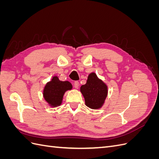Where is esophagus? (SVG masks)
I'll use <instances>...</instances> for the list:
<instances>
[{
    "mask_svg": "<svg viewBox=\"0 0 159 159\" xmlns=\"http://www.w3.org/2000/svg\"><path fill=\"white\" fill-rule=\"evenodd\" d=\"M74 88H75V89H78V88H79V85H80V84H79V82L78 81H75V82L74 83Z\"/></svg>",
    "mask_w": 159,
    "mask_h": 159,
    "instance_id": "34e87169",
    "label": "esophagus"
}]
</instances>
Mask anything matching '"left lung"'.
Returning <instances> with one entry per match:
<instances>
[{
	"instance_id": "8db88e82",
	"label": "left lung",
	"mask_w": 159,
	"mask_h": 159,
	"mask_svg": "<svg viewBox=\"0 0 159 159\" xmlns=\"http://www.w3.org/2000/svg\"><path fill=\"white\" fill-rule=\"evenodd\" d=\"M80 91L84 95L85 103L91 109H97L102 107L107 95V86L99 80L95 73H91L87 82L81 86Z\"/></svg>"
}]
</instances>
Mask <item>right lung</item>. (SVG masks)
I'll return each instance as SVG.
<instances>
[{
    "label": "right lung",
    "instance_id": "add662e5",
    "mask_svg": "<svg viewBox=\"0 0 159 159\" xmlns=\"http://www.w3.org/2000/svg\"><path fill=\"white\" fill-rule=\"evenodd\" d=\"M71 88L72 85L69 81H60L57 76H54L45 85L43 95L50 106L56 107L61 105L66 91Z\"/></svg>",
    "mask_w": 159,
    "mask_h": 159
}]
</instances>
